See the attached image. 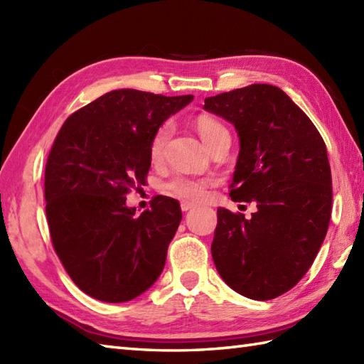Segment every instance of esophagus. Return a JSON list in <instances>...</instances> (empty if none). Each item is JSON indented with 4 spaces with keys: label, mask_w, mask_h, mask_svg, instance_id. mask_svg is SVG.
<instances>
[{
    "label": "esophagus",
    "mask_w": 364,
    "mask_h": 364,
    "mask_svg": "<svg viewBox=\"0 0 364 364\" xmlns=\"http://www.w3.org/2000/svg\"><path fill=\"white\" fill-rule=\"evenodd\" d=\"M194 206H196V203H192V202H181V210L183 211H189Z\"/></svg>",
    "instance_id": "34e87169"
}]
</instances>
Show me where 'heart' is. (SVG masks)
I'll return each mask as SVG.
<instances>
[{"label": "heart", "instance_id": "heart-1", "mask_svg": "<svg viewBox=\"0 0 364 364\" xmlns=\"http://www.w3.org/2000/svg\"><path fill=\"white\" fill-rule=\"evenodd\" d=\"M196 128L198 131L200 137L205 142L206 146H210L218 141L222 136H230L228 129L222 125L219 120L208 115H200L196 120ZM172 133V125L170 123H164L156 133H154L151 142H150V158L151 161H159L164 154L166 144ZM210 180H198V178H188V176H176L172 181L166 184V191L173 194L176 197L188 198V200H200L203 198L208 186H210Z\"/></svg>", "mask_w": 364, "mask_h": 364}]
</instances>
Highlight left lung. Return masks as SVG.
I'll list each match as a JSON object with an SVG mask.
<instances>
[{
    "label": "left lung",
    "instance_id": "1",
    "mask_svg": "<svg viewBox=\"0 0 364 364\" xmlns=\"http://www.w3.org/2000/svg\"><path fill=\"white\" fill-rule=\"evenodd\" d=\"M203 109L237 131L231 200L258 208L250 219L219 208L211 244L215 269L241 296L275 299L308 272L327 235V146L308 115L270 84L208 97Z\"/></svg>",
    "mask_w": 364,
    "mask_h": 364
}]
</instances>
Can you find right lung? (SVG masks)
Listing matches in <instances>:
<instances>
[{
	"label": "right lung",
	"mask_w": 364,
	"mask_h": 364,
	"mask_svg": "<svg viewBox=\"0 0 364 364\" xmlns=\"http://www.w3.org/2000/svg\"><path fill=\"white\" fill-rule=\"evenodd\" d=\"M192 100L111 90L73 112L54 139L45 167L46 220L60 262L87 296L128 301L164 269L180 203L159 196L137 215L127 194L145 183L154 133Z\"/></svg>",
	"instance_id": "right-lung-1"
}]
</instances>
